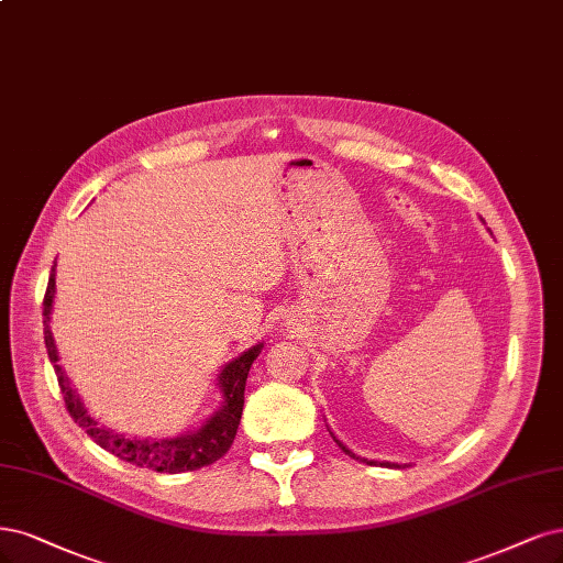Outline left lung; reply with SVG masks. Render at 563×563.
<instances>
[{"label":"left lung","mask_w":563,"mask_h":563,"mask_svg":"<svg viewBox=\"0 0 563 563\" xmlns=\"http://www.w3.org/2000/svg\"><path fill=\"white\" fill-rule=\"evenodd\" d=\"M331 435H333V440L338 442V448L344 452V454H349V456H354V459H361L363 463H367V466H386V468H405V466H410V463H405V466H400V463H391V461H375V459H363V456H358V454H354L352 450L346 448V444L342 442V440H338L335 438V433L331 431Z\"/></svg>","instance_id":"8db88e82"}]
</instances>
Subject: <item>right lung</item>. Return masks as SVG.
Returning a JSON list of instances; mask_svg holds the SVG:
<instances>
[{
    "mask_svg": "<svg viewBox=\"0 0 563 563\" xmlns=\"http://www.w3.org/2000/svg\"><path fill=\"white\" fill-rule=\"evenodd\" d=\"M53 298H55V265L51 269L48 288L44 296V342L46 352L53 363V371L57 375V384L65 396V405L71 415V419L81 426V429L100 444L102 450L111 452L132 466L151 468L156 473H188L198 471L209 463L219 461L228 450L232 440L238 435V426L242 419L244 407V386L249 377V367L261 354L263 342L249 346L244 354L238 358L228 361L217 377L219 391H221V405L214 415H209L196 431H188L174 438H130L125 433H119L104 426L100 419H95L84 400L76 394L74 386L69 384V377L65 375L63 365L57 363V346L51 333V312H53Z\"/></svg>",
    "mask_w": 563,
    "mask_h": 563,
    "instance_id": "1",
    "label": "right lung"
}]
</instances>
